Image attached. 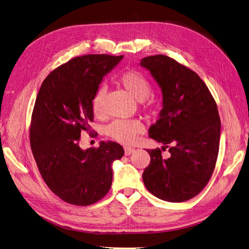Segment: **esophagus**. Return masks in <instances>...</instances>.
<instances>
[{"label":"esophagus","mask_w":249,"mask_h":249,"mask_svg":"<svg viewBox=\"0 0 249 249\" xmlns=\"http://www.w3.org/2000/svg\"><path fill=\"white\" fill-rule=\"evenodd\" d=\"M134 148L133 147H129V146H124V155L125 156H129L134 152Z\"/></svg>","instance_id":"1"}]
</instances>
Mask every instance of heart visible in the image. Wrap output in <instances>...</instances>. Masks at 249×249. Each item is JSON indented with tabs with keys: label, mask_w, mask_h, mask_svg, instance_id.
<instances>
[{
	"label": "heart",
	"mask_w": 249,
	"mask_h": 249,
	"mask_svg": "<svg viewBox=\"0 0 249 249\" xmlns=\"http://www.w3.org/2000/svg\"><path fill=\"white\" fill-rule=\"evenodd\" d=\"M116 82L133 97L139 101L142 106H153V102L147 99L152 92V86L143 74L136 71H125L119 74ZM104 96L105 89L100 88L91 100V110L95 117H102L104 115ZM142 132V124L135 119H116L106 129V134L110 138L124 144H132Z\"/></svg>",
	"instance_id": "obj_1"
}]
</instances>
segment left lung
<instances>
[{"mask_svg":"<svg viewBox=\"0 0 249 249\" xmlns=\"http://www.w3.org/2000/svg\"><path fill=\"white\" fill-rule=\"evenodd\" d=\"M140 64L163 93L160 117L148 136L170 153L163 159L160 148L146 149L150 163L143 171V183L158 198L186 201L206 187L215 169L221 125L217 105L197 73L173 58L148 56Z\"/></svg>","mask_w":249,"mask_h":249,"instance_id":"8db88e82","label":"left lung"}]
</instances>
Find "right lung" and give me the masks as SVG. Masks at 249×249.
Masks as SVG:
<instances>
[{
  "instance_id": "add662e5",
  "label": "right lung",
  "mask_w": 249,
  "mask_h": 249,
  "mask_svg": "<svg viewBox=\"0 0 249 249\" xmlns=\"http://www.w3.org/2000/svg\"><path fill=\"white\" fill-rule=\"evenodd\" d=\"M124 56L74 57L42 82L30 124V144L37 167L53 193L71 205H93L112 184L111 165L124 154L116 142L83 150L81 134L91 135V100L105 74Z\"/></svg>"
}]
</instances>
